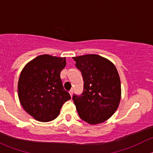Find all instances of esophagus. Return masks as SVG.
Wrapping results in <instances>:
<instances>
[{"label": "esophagus", "mask_w": 153, "mask_h": 153, "mask_svg": "<svg viewBox=\"0 0 153 153\" xmlns=\"http://www.w3.org/2000/svg\"><path fill=\"white\" fill-rule=\"evenodd\" d=\"M69 92V95H70V96L72 97V94H73V90H72V89H70Z\"/></svg>", "instance_id": "1"}]
</instances>
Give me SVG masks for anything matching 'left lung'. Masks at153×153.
Masks as SVG:
<instances>
[{
    "label": "left lung",
    "mask_w": 153,
    "mask_h": 153,
    "mask_svg": "<svg viewBox=\"0 0 153 153\" xmlns=\"http://www.w3.org/2000/svg\"><path fill=\"white\" fill-rule=\"evenodd\" d=\"M73 59L84 82L83 93L72 97L78 115L88 124L104 122L115 113L121 101V81L116 67L95 54Z\"/></svg>",
    "instance_id": "obj_1"
}]
</instances>
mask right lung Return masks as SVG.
Listing matches in <instances>:
<instances>
[{
	"mask_svg": "<svg viewBox=\"0 0 153 153\" xmlns=\"http://www.w3.org/2000/svg\"><path fill=\"white\" fill-rule=\"evenodd\" d=\"M66 58L41 55L29 61L20 75L18 92L24 110L41 122L56 118L63 104L71 98L60 74Z\"/></svg>",
	"mask_w": 153,
	"mask_h": 153,
	"instance_id": "obj_1",
	"label": "right lung"
}]
</instances>
